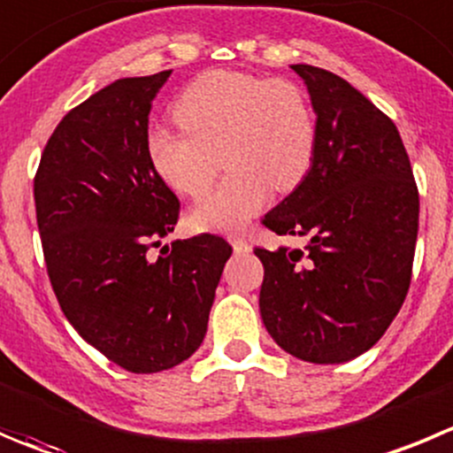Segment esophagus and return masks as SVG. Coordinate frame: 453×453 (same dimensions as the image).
Masks as SVG:
<instances>
[{
    "instance_id": "obj_1",
    "label": "esophagus",
    "mask_w": 453,
    "mask_h": 453,
    "mask_svg": "<svg viewBox=\"0 0 453 453\" xmlns=\"http://www.w3.org/2000/svg\"><path fill=\"white\" fill-rule=\"evenodd\" d=\"M229 242H231V247H234L235 253L251 251V247H249V242H247V240H244V235H240V234L229 235Z\"/></svg>"
}]
</instances>
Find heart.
I'll return each mask as SVG.
<instances>
[{
  "label": "heart",
  "instance_id": "1",
  "mask_svg": "<svg viewBox=\"0 0 453 453\" xmlns=\"http://www.w3.org/2000/svg\"><path fill=\"white\" fill-rule=\"evenodd\" d=\"M173 115L184 131L153 127L146 157L157 178L187 197H200L218 173L215 153L229 175L196 204V231L242 229L275 191L294 188L309 171L316 124L303 90L249 73L213 71L180 93Z\"/></svg>",
  "mask_w": 453,
  "mask_h": 453
}]
</instances>
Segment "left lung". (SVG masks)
<instances>
[{
	"label": "left lung",
	"instance_id": "1",
	"mask_svg": "<svg viewBox=\"0 0 453 453\" xmlns=\"http://www.w3.org/2000/svg\"><path fill=\"white\" fill-rule=\"evenodd\" d=\"M316 113L311 169L265 215L304 249H256L260 316L284 351L316 365L358 358L400 311L411 280L418 188L398 128L325 68L294 64Z\"/></svg>",
	"mask_w": 453,
	"mask_h": 453
}]
</instances>
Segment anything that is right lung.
Returning <instances> with one entry per match:
<instances>
[{
    "label": "right lung",
    "instance_id": "right-lung-1",
    "mask_svg": "<svg viewBox=\"0 0 453 453\" xmlns=\"http://www.w3.org/2000/svg\"><path fill=\"white\" fill-rule=\"evenodd\" d=\"M171 71L124 77L73 109L46 144L35 209L64 316L111 363L157 373L191 358L229 242L173 234L180 202L146 157L149 113Z\"/></svg>",
    "mask_w": 453,
    "mask_h": 453
}]
</instances>
